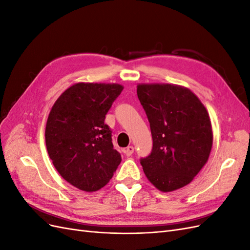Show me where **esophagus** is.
<instances>
[{
  "mask_svg": "<svg viewBox=\"0 0 250 250\" xmlns=\"http://www.w3.org/2000/svg\"><path fill=\"white\" fill-rule=\"evenodd\" d=\"M133 151H134V148H133V146H128L126 149H125V154H126V156H130L132 153H133Z\"/></svg>",
  "mask_w": 250,
  "mask_h": 250,
  "instance_id": "1",
  "label": "esophagus"
}]
</instances>
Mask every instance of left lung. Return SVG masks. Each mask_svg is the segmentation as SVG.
<instances>
[{"label":"left lung","mask_w":250,"mask_h":250,"mask_svg":"<svg viewBox=\"0 0 250 250\" xmlns=\"http://www.w3.org/2000/svg\"><path fill=\"white\" fill-rule=\"evenodd\" d=\"M137 92L153 140L151 153L140 161L144 173L160 191H175L190 184L208 160L213 131L208 110L184 86L139 84Z\"/></svg>","instance_id":"obj_1"}]
</instances>
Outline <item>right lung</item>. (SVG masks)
Returning <instances> with one entry per match:
<instances>
[{"instance_id":"add662e5","label":"right lung","mask_w":250,"mask_h":250,"mask_svg":"<svg viewBox=\"0 0 250 250\" xmlns=\"http://www.w3.org/2000/svg\"><path fill=\"white\" fill-rule=\"evenodd\" d=\"M122 90L117 83H76L49 113L44 132L49 156L62 178L79 190H100L122 161L104 123Z\"/></svg>"}]
</instances>
